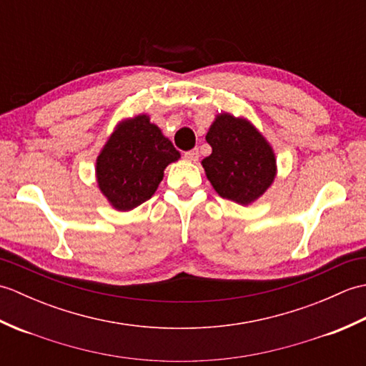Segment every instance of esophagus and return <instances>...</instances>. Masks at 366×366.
<instances>
[{
    "label": "esophagus",
    "mask_w": 366,
    "mask_h": 366,
    "mask_svg": "<svg viewBox=\"0 0 366 366\" xmlns=\"http://www.w3.org/2000/svg\"><path fill=\"white\" fill-rule=\"evenodd\" d=\"M184 157L187 159V160H190V162H197L198 157H199L198 149H190V151H187V152H184Z\"/></svg>",
    "instance_id": "obj_1"
}]
</instances>
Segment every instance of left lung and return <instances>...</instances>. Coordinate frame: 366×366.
Wrapping results in <instances>:
<instances>
[{"mask_svg":"<svg viewBox=\"0 0 366 366\" xmlns=\"http://www.w3.org/2000/svg\"><path fill=\"white\" fill-rule=\"evenodd\" d=\"M206 142L212 154L201 163L222 198L250 204L269 189L275 177V155L250 122L223 113L209 129Z\"/></svg>","mask_w":366,"mask_h":366,"instance_id":"left-lung-1","label":"left lung"}]
</instances>
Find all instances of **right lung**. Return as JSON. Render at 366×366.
<instances>
[{
	"label": "right lung",
	"mask_w": 366,
	"mask_h": 366,
	"mask_svg": "<svg viewBox=\"0 0 366 366\" xmlns=\"http://www.w3.org/2000/svg\"><path fill=\"white\" fill-rule=\"evenodd\" d=\"M179 152L146 114L121 122L97 157V182L119 211L149 199Z\"/></svg>",
	"instance_id": "obj_1"
}]
</instances>
